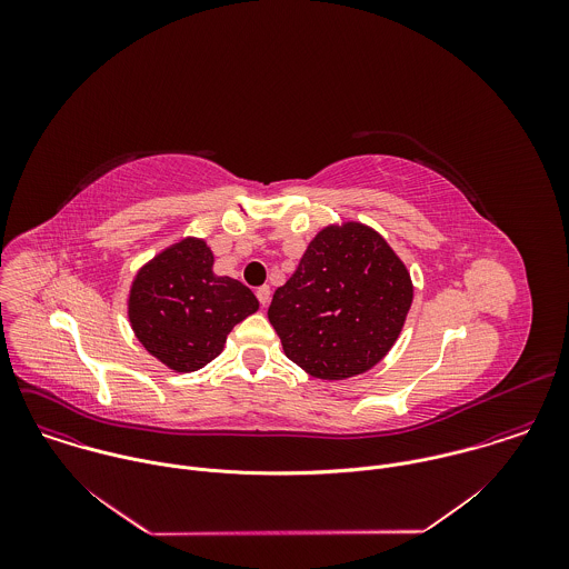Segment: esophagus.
Instances as JSON below:
<instances>
[{"instance_id": "1", "label": "esophagus", "mask_w": 569, "mask_h": 569, "mask_svg": "<svg viewBox=\"0 0 569 569\" xmlns=\"http://www.w3.org/2000/svg\"><path fill=\"white\" fill-rule=\"evenodd\" d=\"M256 298H258V302L262 305V307H267L269 305V300H271V289L264 284V287H260L258 291H256Z\"/></svg>"}]
</instances>
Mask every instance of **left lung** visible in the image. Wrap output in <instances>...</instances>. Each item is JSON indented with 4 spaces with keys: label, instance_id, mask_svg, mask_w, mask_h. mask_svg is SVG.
I'll return each mask as SVG.
<instances>
[{
    "label": "left lung",
    "instance_id": "8db88e82",
    "mask_svg": "<svg viewBox=\"0 0 569 569\" xmlns=\"http://www.w3.org/2000/svg\"><path fill=\"white\" fill-rule=\"evenodd\" d=\"M411 296L406 264L392 247L361 223H343L309 243L267 316L293 363L316 379L339 381L388 355Z\"/></svg>",
    "mask_w": 569,
    "mask_h": 569
}]
</instances>
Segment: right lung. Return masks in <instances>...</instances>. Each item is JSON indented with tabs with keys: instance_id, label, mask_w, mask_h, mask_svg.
I'll return each instance as SVG.
<instances>
[{
	"instance_id": "right-lung-1",
	"label": "right lung",
	"mask_w": 569,
	"mask_h": 569,
	"mask_svg": "<svg viewBox=\"0 0 569 569\" xmlns=\"http://www.w3.org/2000/svg\"><path fill=\"white\" fill-rule=\"evenodd\" d=\"M206 241L183 239L147 262L129 293V322L142 346L174 372L221 355L230 330L258 311L243 282L214 276Z\"/></svg>"
}]
</instances>
